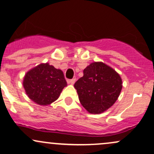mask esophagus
Listing matches in <instances>:
<instances>
[{"mask_svg": "<svg viewBox=\"0 0 154 154\" xmlns=\"http://www.w3.org/2000/svg\"><path fill=\"white\" fill-rule=\"evenodd\" d=\"M75 81H76V79H70V80H68V84H74V83L75 82Z\"/></svg>", "mask_w": 154, "mask_h": 154, "instance_id": "obj_1", "label": "esophagus"}]
</instances>
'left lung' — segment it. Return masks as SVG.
I'll use <instances>...</instances> for the list:
<instances>
[{
	"label": "left lung",
	"instance_id": "obj_1",
	"mask_svg": "<svg viewBox=\"0 0 154 154\" xmlns=\"http://www.w3.org/2000/svg\"><path fill=\"white\" fill-rule=\"evenodd\" d=\"M79 101L89 113L104 112L115 104L122 88L121 77L102 62L92 63L84 70V76L74 84Z\"/></svg>",
	"mask_w": 154,
	"mask_h": 154
}]
</instances>
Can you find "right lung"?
<instances>
[{"label":"right lung","mask_w":154,"mask_h":154,"mask_svg":"<svg viewBox=\"0 0 154 154\" xmlns=\"http://www.w3.org/2000/svg\"><path fill=\"white\" fill-rule=\"evenodd\" d=\"M23 86L31 100L46 106L58 99L67 82L62 70L42 63L27 72Z\"/></svg>","instance_id":"1"}]
</instances>
